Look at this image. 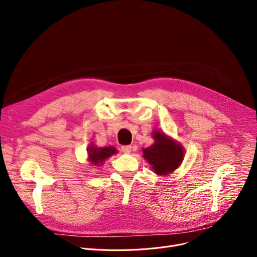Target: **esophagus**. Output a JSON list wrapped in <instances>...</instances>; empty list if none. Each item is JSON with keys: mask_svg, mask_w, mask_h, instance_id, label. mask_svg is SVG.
I'll return each instance as SVG.
<instances>
[{"mask_svg": "<svg viewBox=\"0 0 257 257\" xmlns=\"http://www.w3.org/2000/svg\"><path fill=\"white\" fill-rule=\"evenodd\" d=\"M121 151H123L124 153H130L131 146H121Z\"/></svg>", "mask_w": 257, "mask_h": 257, "instance_id": "1", "label": "esophagus"}]
</instances>
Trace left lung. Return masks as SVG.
<instances>
[{
	"label": "left lung",
	"instance_id": "1",
	"mask_svg": "<svg viewBox=\"0 0 257 257\" xmlns=\"http://www.w3.org/2000/svg\"><path fill=\"white\" fill-rule=\"evenodd\" d=\"M155 143L144 149V157L158 175H168L176 170L183 159L182 147L168 139L160 131H154Z\"/></svg>",
	"mask_w": 257,
	"mask_h": 257
}]
</instances>
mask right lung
<instances>
[{"mask_svg":"<svg viewBox=\"0 0 257 257\" xmlns=\"http://www.w3.org/2000/svg\"><path fill=\"white\" fill-rule=\"evenodd\" d=\"M116 153V150L113 147H106V148H96L90 146L88 148V159L90 163L94 166L102 164L103 161L113 154Z\"/></svg>","mask_w":257,"mask_h":257,"instance_id":"add662e5","label":"right lung"}]
</instances>
